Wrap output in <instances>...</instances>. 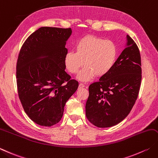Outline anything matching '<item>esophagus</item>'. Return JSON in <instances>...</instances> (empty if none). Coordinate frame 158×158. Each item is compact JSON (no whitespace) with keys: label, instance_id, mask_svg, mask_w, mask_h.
<instances>
[{"label":"esophagus","instance_id":"esophagus-1","mask_svg":"<svg viewBox=\"0 0 158 158\" xmlns=\"http://www.w3.org/2000/svg\"><path fill=\"white\" fill-rule=\"evenodd\" d=\"M85 87V85L83 84L82 83H80L79 85V88H84Z\"/></svg>","mask_w":158,"mask_h":158}]
</instances>
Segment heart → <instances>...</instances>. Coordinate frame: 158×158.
Returning <instances> with one entry per match:
<instances>
[{
    "label": "heart",
    "mask_w": 158,
    "mask_h": 158,
    "mask_svg": "<svg viewBox=\"0 0 158 158\" xmlns=\"http://www.w3.org/2000/svg\"><path fill=\"white\" fill-rule=\"evenodd\" d=\"M117 48L110 40L94 35H86L77 43L75 51H69L65 55L64 64L69 73L76 74L83 66L78 79L88 81L95 75L103 77L114 66Z\"/></svg>",
    "instance_id": "1"
}]
</instances>
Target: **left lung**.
Masks as SVG:
<instances>
[{
    "label": "left lung",
    "mask_w": 158,
    "mask_h": 158,
    "mask_svg": "<svg viewBox=\"0 0 158 158\" xmlns=\"http://www.w3.org/2000/svg\"><path fill=\"white\" fill-rule=\"evenodd\" d=\"M127 47L112 69L89 86L85 114L98 127L118 124L128 116L138 98L142 79L140 53L131 37L127 35Z\"/></svg>",
    "instance_id": "1"
}]
</instances>
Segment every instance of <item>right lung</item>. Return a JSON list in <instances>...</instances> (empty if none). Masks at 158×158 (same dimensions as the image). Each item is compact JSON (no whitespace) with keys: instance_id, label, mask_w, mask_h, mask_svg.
<instances>
[{"instance_id":"add662e5","label":"right lung","mask_w":158,"mask_h":158,"mask_svg":"<svg viewBox=\"0 0 158 158\" xmlns=\"http://www.w3.org/2000/svg\"><path fill=\"white\" fill-rule=\"evenodd\" d=\"M70 28L43 27L28 37L16 64L18 97L34 123L51 127L62 118L65 104L79 83L65 72Z\"/></svg>"}]
</instances>
